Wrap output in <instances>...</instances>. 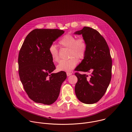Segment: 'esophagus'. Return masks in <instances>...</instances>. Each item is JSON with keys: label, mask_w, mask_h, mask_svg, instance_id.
Instances as JSON below:
<instances>
[{"label": "esophagus", "mask_w": 132, "mask_h": 132, "mask_svg": "<svg viewBox=\"0 0 132 132\" xmlns=\"http://www.w3.org/2000/svg\"><path fill=\"white\" fill-rule=\"evenodd\" d=\"M66 74H67V76H70V75H72V73L70 72H66Z\"/></svg>", "instance_id": "esophagus-1"}]
</instances>
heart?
Segmentation results:
<instances>
[{
	"label": "heart",
	"mask_w": 132,
	"mask_h": 132,
	"mask_svg": "<svg viewBox=\"0 0 132 132\" xmlns=\"http://www.w3.org/2000/svg\"><path fill=\"white\" fill-rule=\"evenodd\" d=\"M59 44L63 47L69 48V56L70 59L62 60L57 66L59 71H70L73 69L78 63V60L84 58L87 51V44L83 37H76L70 34H67L62 37ZM49 52L52 60L54 62L59 61V51L54 45H51L49 48Z\"/></svg>",
	"instance_id": "obj_1"
}]
</instances>
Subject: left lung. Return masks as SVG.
Listing matches in <instances>:
<instances>
[{
	"label": "left lung",
	"instance_id": "1",
	"mask_svg": "<svg viewBox=\"0 0 132 132\" xmlns=\"http://www.w3.org/2000/svg\"><path fill=\"white\" fill-rule=\"evenodd\" d=\"M75 34H82L87 44L86 55L75 70L90 73L89 76L75 73L78 78L75 93L81 102L94 104L104 96L111 80L110 51L105 39L95 29L84 27Z\"/></svg>",
	"mask_w": 132,
	"mask_h": 132
}]
</instances>
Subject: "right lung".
I'll list each match as a JSON object with an SVG mask.
<instances>
[{
	"label": "right lung",
	"mask_w": 132,
	"mask_h": 132,
	"mask_svg": "<svg viewBox=\"0 0 132 132\" xmlns=\"http://www.w3.org/2000/svg\"><path fill=\"white\" fill-rule=\"evenodd\" d=\"M64 31L35 29L26 36L20 49L18 72L23 88L36 103L50 105L57 99L66 73L55 69L49 52L50 46Z\"/></svg>",
	"instance_id": "obj_1"
}]
</instances>
